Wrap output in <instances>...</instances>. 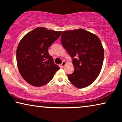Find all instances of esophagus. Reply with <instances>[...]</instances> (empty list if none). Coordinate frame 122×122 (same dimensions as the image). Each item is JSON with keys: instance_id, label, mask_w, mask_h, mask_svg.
Returning <instances> with one entry per match:
<instances>
[{"instance_id": "esophagus-1", "label": "esophagus", "mask_w": 122, "mask_h": 122, "mask_svg": "<svg viewBox=\"0 0 122 122\" xmlns=\"http://www.w3.org/2000/svg\"><path fill=\"white\" fill-rule=\"evenodd\" d=\"M66 65V62L65 61H63L62 63L61 64V67H64V66Z\"/></svg>"}]
</instances>
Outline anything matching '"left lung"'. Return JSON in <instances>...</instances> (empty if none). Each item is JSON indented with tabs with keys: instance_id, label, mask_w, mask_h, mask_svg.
Masks as SVG:
<instances>
[{
	"instance_id": "1",
	"label": "left lung",
	"mask_w": 122,
	"mask_h": 122,
	"mask_svg": "<svg viewBox=\"0 0 122 122\" xmlns=\"http://www.w3.org/2000/svg\"><path fill=\"white\" fill-rule=\"evenodd\" d=\"M62 45L73 59L74 71L68 74L71 84L83 88L94 82L103 66L104 51L96 35L83 29L62 31Z\"/></svg>"
}]
</instances>
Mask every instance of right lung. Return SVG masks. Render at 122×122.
<instances>
[{
    "label": "right lung",
    "mask_w": 122,
    "mask_h": 122,
    "mask_svg": "<svg viewBox=\"0 0 122 122\" xmlns=\"http://www.w3.org/2000/svg\"><path fill=\"white\" fill-rule=\"evenodd\" d=\"M61 33L38 27L20 41L16 54L18 68L24 79L31 86H44L59 69L48 53V48L60 37Z\"/></svg>",
    "instance_id": "obj_1"
}]
</instances>
